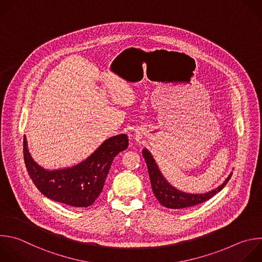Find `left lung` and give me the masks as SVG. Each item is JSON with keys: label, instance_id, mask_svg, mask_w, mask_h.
<instances>
[{"label": "left lung", "instance_id": "left-lung-1", "mask_svg": "<svg viewBox=\"0 0 262 262\" xmlns=\"http://www.w3.org/2000/svg\"><path fill=\"white\" fill-rule=\"evenodd\" d=\"M142 153H143V156L147 163L153 193L156 196V199L158 200V202L163 207L168 208V209H184V208L196 206L199 204H202V203L210 200L216 193H218L220 190L223 189V187L227 184V182L229 181V179L232 175V173H230L223 184H221L218 188H216L212 191H209L207 193H203V194L185 193L183 191H180L176 188H173L163 178L155 160L153 159L151 153L147 149H143Z\"/></svg>", "mask_w": 262, "mask_h": 262}]
</instances>
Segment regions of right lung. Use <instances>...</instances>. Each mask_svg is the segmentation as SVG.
I'll return each mask as SVG.
<instances>
[{
    "mask_svg": "<svg viewBox=\"0 0 262 262\" xmlns=\"http://www.w3.org/2000/svg\"><path fill=\"white\" fill-rule=\"evenodd\" d=\"M128 146L127 136L106 140L89 158L72 167L49 170L37 164L24 138V157L29 175L46 198L77 208L93 205L101 194L114 157Z\"/></svg>",
    "mask_w": 262,
    "mask_h": 262,
    "instance_id": "obj_1",
    "label": "right lung"
}]
</instances>
